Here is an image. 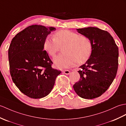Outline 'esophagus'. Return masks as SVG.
Returning <instances> with one entry per match:
<instances>
[{
	"instance_id": "1",
	"label": "esophagus",
	"mask_w": 126,
	"mask_h": 126,
	"mask_svg": "<svg viewBox=\"0 0 126 126\" xmlns=\"http://www.w3.org/2000/svg\"><path fill=\"white\" fill-rule=\"evenodd\" d=\"M63 72L66 75H69L70 74V71L68 70H63Z\"/></svg>"
}]
</instances>
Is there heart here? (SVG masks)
<instances>
[{
    "label": "heart",
    "mask_w": 126,
    "mask_h": 126,
    "mask_svg": "<svg viewBox=\"0 0 126 126\" xmlns=\"http://www.w3.org/2000/svg\"><path fill=\"white\" fill-rule=\"evenodd\" d=\"M54 38L46 36L43 48L51 57H54L62 47V54L55 57L54 62L58 68L64 69L74 65H80L88 60L93 51V43L90 37L79 35L68 30L57 31Z\"/></svg>",
    "instance_id": "obj_1"
}]
</instances>
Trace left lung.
Here are the masks:
<instances>
[{"instance_id": "1", "label": "left lung", "mask_w": 126, "mask_h": 126, "mask_svg": "<svg viewBox=\"0 0 126 126\" xmlns=\"http://www.w3.org/2000/svg\"><path fill=\"white\" fill-rule=\"evenodd\" d=\"M93 43L91 56L78 71L80 78L73 87L80 97L92 99L106 91L116 75L119 49L109 32L96 27L77 29Z\"/></svg>"}]
</instances>
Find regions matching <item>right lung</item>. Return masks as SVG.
<instances>
[{"label": "right lung", "mask_w": 126, "mask_h": 126, "mask_svg": "<svg viewBox=\"0 0 126 126\" xmlns=\"http://www.w3.org/2000/svg\"><path fill=\"white\" fill-rule=\"evenodd\" d=\"M54 27L32 25L14 36L8 48L10 74L16 86L33 99L48 95L61 71L53 69V63L43 48L44 39Z\"/></svg>", "instance_id": "right-lung-1"}]
</instances>
